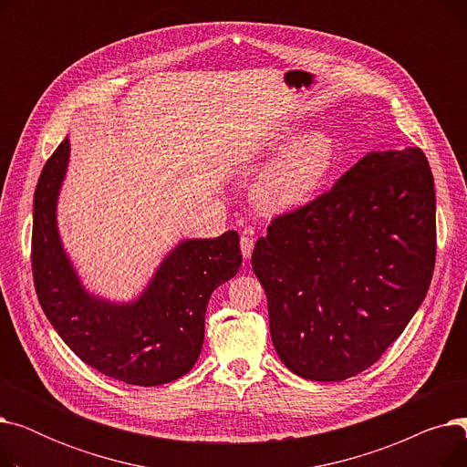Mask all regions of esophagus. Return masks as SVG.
I'll list each match as a JSON object with an SVG mask.
<instances>
[{
    "instance_id": "obj_1",
    "label": "esophagus",
    "mask_w": 467,
    "mask_h": 467,
    "mask_svg": "<svg viewBox=\"0 0 467 467\" xmlns=\"http://www.w3.org/2000/svg\"><path fill=\"white\" fill-rule=\"evenodd\" d=\"M254 244H255V240L252 236V231H248V234H242V238H240V250H242V255L246 257V259L252 257Z\"/></svg>"
}]
</instances>
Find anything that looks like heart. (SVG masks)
Wrapping results in <instances>:
<instances>
[{
  "label": "heart",
  "instance_id": "1",
  "mask_svg": "<svg viewBox=\"0 0 467 467\" xmlns=\"http://www.w3.org/2000/svg\"><path fill=\"white\" fill-rule=\"evenodd\" d=\"M299 134L296 127H282L268 141L278 151ZM335 164V141L326 132H308L289 143L268 164L254 185L255 202L265 210H287L306 202L329 178Z\"/></svg>",
  "mask_w": 467,
  "mask_h": 467
}]
</instances>
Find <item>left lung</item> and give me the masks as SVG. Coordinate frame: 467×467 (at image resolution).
Listing matches in <instances>:
<instances>
[{
  "label": "left lung",
  "mask_w": 467,
  "mask_h": 467,
  "mask_svg": "<svg viewBox=\"0 0 467 467\" xmlns=\"http://www.w3.org/2000/svg\"><path fill=\"white\" fill-rule=\"evenodd\" d=\"M435 191L420 147L373 151L255 242L273 345L291 373L350 379L422 305L435 266Z\"/></svg>",
  "instance_id": "1"
}]
</instances>
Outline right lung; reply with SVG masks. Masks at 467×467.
Listing matches in <instances>:
<instances>
[{
	"instance_id": "1",
	"label": "right lung",
	"mask_w": 467,
	"mask_h": 467,
	"mask_svg": "<svg viewBox=\"0 0 467 467\" xmlns=\"http://www.w3.org/2000/svg\"><path fill=\"white\" fill-rule=\"evenodd\" d=\"M67 157L64 140L45 162L34 194L32 273L45 316L73 354L106 377L134 386L183 377L202 350L212 291L242 265L238 233L182 242L134 303L98 299L81 285L57 229Z\"/></svg>"
}]
</instances>
